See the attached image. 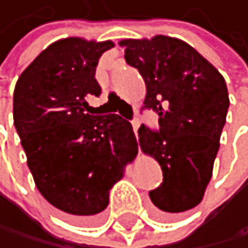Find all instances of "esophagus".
I'll list each match as a JSON object with an SVG mask.
<instances>
[{
  "mask_svg": "<svg viewBox=\"0 0 248 248\" xmlns=\"http://www.w3.org/2000/svg\"><path fill=\"white\" fill-rule=\"evenodd\" d=\"M132 125H133V132H135V135H137V138H138V129H140V119H133V121H132Z\"/></svg>",
  "mask_w": 248,
  "mask_h": 248,
  "instance_id": "obj_1",
  "label": "esophagus"
}]
</instances>
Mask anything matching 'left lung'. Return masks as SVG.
<instances>
[{
    "instance_id": "obj_1",
    "label": "left lung",
    "mask_w": 248,
    "mask_h": 248,
    "mask_svg": "<svg viewBox=\"0 0 248 248\" xmlns=\"http://www.w3.org/2000/svg\"><path fill=\"white\" fill-rule=\"evenodd\" d=\"M125 62L146 83V107L158 113L160 132L138 129V144L158 161L163 183L149 192L155 213L169 219L202 202L225 125V79L180 38H124Z\"/></svg>"
}]
</instances>
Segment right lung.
Wrapping results in <instances>:
<instances>
[{
  "label": "right lung",
  "instance_id": "obj_1",
  "mask_svg": "<svg viewBox=\"0 0 248 248\" xmlns=\"http://www.w3.org/2000/svg\"><path fill=\"white\" fill-rule=\"evenodd\" d=\"M111 40L68 37L51 43L21 73L14 92V124L35 186L68 217L92 222L137 155L132 124L119 115H90L88 94Z\"/></svg>",
  "mask_w": 248,
  "mask_h": 248
}]
</instances>
